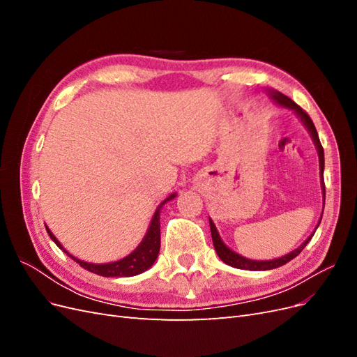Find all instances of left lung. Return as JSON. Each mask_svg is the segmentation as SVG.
I'll return each mask as SVG.
<instances>
[{"instance_id": "obj_1", "label": "left lung", "mask_w": 357, "mask_h": 357, "mask_svg": "<svg viewBox=\"0 0 357 357\" xmlns=\"http://www.w3.org/2000/svg\"><path fill=\"white\" fill-rule=\"evenodd\" d=\"M269 93L273 95V98L280 105H284V107H287V109L295 110L296 114L302 119V122H304L305 126L308 128V131L311 132V137H312V139H314V143L317 146V152H319V158H320V171H321V176H323V168H325V153H323V147H321V143H320V139H319V134L316 131L314 123H312V121H311V117L307 114V112L302 110L295 101H291L289 96L280 93V92H275V91H269ZM321 185H323V190H325V183L321 181ZM319 225H320V222H319ZM210 229H211V238H213L215 253L219 255V257L222 259V261L225 264L234 266V268L248 269V271H266V269H274V268H278V266L287 264L289 261H291V259L296 257L302 250H304L305 245L308 244V241L312 238V235H314V234H312L304 244L299 245L296 248V250H294V252L283 256V257L274 259V261H250V259H245V257H243L240 255L234 253L232 250H229V248L223 244V241L220 240V236L218 234V229H215V226L211 222V219H210Z\"/></svg>"}]
</instances>
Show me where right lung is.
Wrapping results in <instances>:
<instances>
[{
  "instance_id": "right-lung-1",
  "label": "right lung",
  "mask_w": 357,
  "mask_h": 357,
  "mask_svg": "<svg viewBox=\"0 0 357 357\" xmlns=\"http://www.w3.org/2000/svg\"><path fill=\"white\" fill-rule=\"evenodd\" d=\"M174 197H176V193H174V195L168 197L164 202L159 205V208L167 201L172 199ZM159 208H158V211L153 215L152 223H150V228H149V231H147V234L144 236V240L142 241V244H139L131 255L121 259V261L112 262V264L95 265V264L83 262V261H80V259L73 257L71 255L70 256L82 268L88 269V271H91L93 274L102 275V277H132V275L144 273L146 269H149L150 266L155 264L156 257H158V253H159V248H160V223H159V213H160V210ZM46 231H47L50 238L55 241V244L62 248V245L55 238V235L50 232V229L46 228Z\"/></svg>"
}]
</instances>
